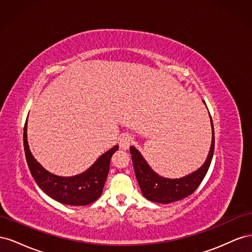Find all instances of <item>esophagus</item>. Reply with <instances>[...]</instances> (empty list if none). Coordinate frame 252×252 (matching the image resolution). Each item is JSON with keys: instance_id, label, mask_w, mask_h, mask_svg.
I'll return each mask as SVG.
<instances>
[{"instance_id": "34e87169", "label": "esophagus", "mask_w": 252, "mask_h": 252, "mask_svg": "<svg viewBox=\"0 0 252 252\" xmlns=\"http://www.w3.org/2000/svg\"><path fill=\"white\" fill-rule=\"evenodd\" d=\"M132 143V138L130 135L128 134H123L121 136L119 145H120V148L122 150H127L129 147H130V145Z\"/></svg>"}]
</instances>
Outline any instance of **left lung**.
Masks as SVG:
<instances>
[{
	"instance_id": "8db88e82",
	"label": "left lung",
	"mask_w": 252,
	"mask_h": 252,
	"mask_svg": "<svg viewBox=\"0 0 252 252\" xmlns=\"http://www.w3.org/2000/svg\"><path fill=\"white\" fill-rule=\"evenodd\" d=\"M209 117L212 128V140L207 158L200 168L183 178L167 179L162 175H158L156 171L152 170L146 159L141 155V152L133 146L130 147L135 177L143 195L147 200L161 204H169L185 199L188 195L193 193L194 190L199 187L209 169L213 157V150H215V130H213L210 113Z\"/></svg>"
}]
</instances>
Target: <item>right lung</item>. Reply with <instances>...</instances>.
<instances>
[{
	"mask_svg": "<svg viewBox=\"0 0 252 252\" xmlns=\"http://www.w3.org/2000/svg\"><path fill=\"white\" fill-rule=\"evenodd\" d=\"M27 120L23 138L25 157L29 170L37 186L53 200L65 205L84 206L96 201L103 192L110 159L119 149V145L106 151L86 171L73 177H60L47 171L32 156L27 141Z\"/></svg>",
	"mask_w": 252,
	"mask_h": 252,
	"instance_id": "obj_1",
	"label": "right lung"
}]
</instances>
